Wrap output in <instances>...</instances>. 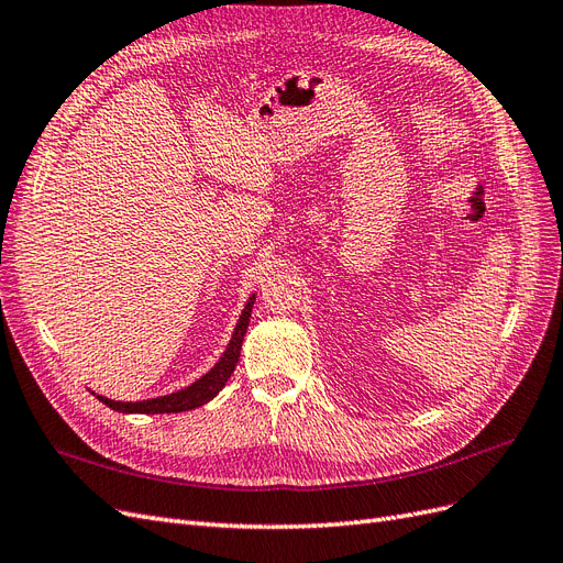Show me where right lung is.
Here are the masks:
<instances>
[{
    "label": "right lung",
    "mask_w": 563,
    "mask_h": 563,
    "mask_svg": "<svg viewBox=\"0 0 563 563\" xmlns=\"http://www.w3.org/2000/svg\"><path fill=\"white\" fill-rule=\"evenodd\" d=\"M256 295H250L243 313H240L235 330L231 334V342L227 346V351L221 353V358L214 363V367L210 373H205L200 379H196L188 387L167 394V396H157V398H146V400H112L106 396L96 394V398L106 404L108 408L118 410V412H139V415H163V412H184V410H192L198 406H205L207 400H212L223 387H227L229 377L233 375L235 365L240 361V349H243V340L245 332L250 325V316H252V307H254ZM93 394V391H91Z\"/></svg>",
    "instance_id": "1"
}]
</instances>
